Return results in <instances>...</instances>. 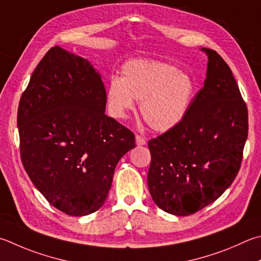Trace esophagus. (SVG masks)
<instances>
[{
  "mask_svg": "<svg viewBox=\"0 0 261 261\" xmlns=\"http://www.w3.org/2000/svg\"><path fill=\"white\" fill-rule=\"evenodd\" d=\"M136 144L138 146H144L146 144V138L140 135L136 136Z\"/></svg>",
  "mask_w": 261,
  "mask_h": 261,
  "instance_id": "1",
  "label": "esophagus"
}]
</instances>
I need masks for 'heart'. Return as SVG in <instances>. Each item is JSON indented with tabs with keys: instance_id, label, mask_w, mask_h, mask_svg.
Listing matches in <instances>:
<instances>
[{
	"instance_id": "obj_1",
	"label": "heart",
	"mask_w": 261,
	"mask_h": 261,
	"mask_svg": "<svg viewBox=\"0 0 261 261\" xmlns=\"http://www.w3.org/2000/svg\"><path fill=\"white\" fill-rule=\"evenodd\" d=\"M195 94L188 74L159 60H130L122 66V76L112 77L107 100L113 115L124 117L140 101V113L151 129H172L187 115Z\"/></svg>"
}]
</instances>
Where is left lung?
Listing matches in <instances>:
<instances>
[{
	"label": "left lung",
	"instance_id": "obj_1",
	"mask_svg": "<svg viewBox=\"0 0 261 261\" xmlns=\"http://www.w3.org/2000/svg\"><path fill=\"white\" fill-rule=\"evenodd\" d=\"M202 50L209 59L204 87L178 125L148 141L150 196L176 216L222 195L238 176L248 138V107L229 66L215 50Z\"/></svg>",
	"mask_w": 261,
	"mask_h": 261
}]
</instances>
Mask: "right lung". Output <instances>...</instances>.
<instances>
[{"mask_svg":"<svg viewBox=\"0 0 261 261\" xmlns=\"http://www.w3.org/2000/svg\"><path fill=\"white\" fill-rule=\"evenodd\" d=\"M100 75L82 57L51 48L19 101L20 158L32 182L68 216L100 209L134 132L105 114Z\"/></svg>","mask_w":261,"mask_h":261,"instance_id":"1","label":"right lung"}]
</instances>
